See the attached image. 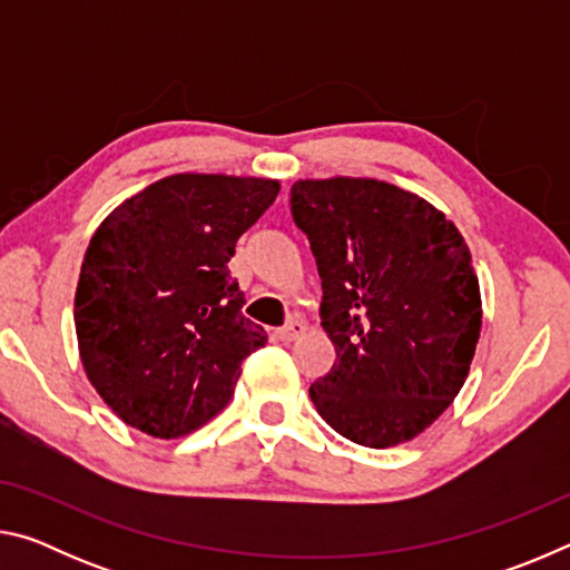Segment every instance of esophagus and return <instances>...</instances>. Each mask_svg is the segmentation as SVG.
I'll use <instances>...</instances> for the list:
<instances>
[{"mask_svg":"<svg viewBox=\"0 0 570 570\" xmlns=\"http://www.w3.org/2000/svg\"><path fill=\"white\" fill-rule=\"evenodd\" d=\"M304 334H306V324L302 320H292L286 326H282V330H278V340H282V342H296V340H302Z\"/></svg>","mask_w":570,"mask_h":570,"instance_id":"34e87169","label":"esophagus"}]
</instances>
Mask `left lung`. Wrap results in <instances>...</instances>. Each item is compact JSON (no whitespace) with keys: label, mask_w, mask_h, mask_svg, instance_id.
I'll return each mask as SVG.
<instances>
[{"label":"left lung","mask_w":570,"mask_h":570,"mask_svg":"<svg viewBox=\"0 0 570 570\" xmlns=\"http://www.w3.org/2000/svg\"><path fill=\"white\" fill-rule=\"evenodd\" d=\"M292 214L336 352L308 397L356 445L410 442L458 397L475 356L482 302L465 238L430 200L374 178L296 180Z\"/></svg>","instance_id":"left-lung-1"}]
</instances>
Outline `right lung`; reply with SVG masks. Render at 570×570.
Returning <instances> with one entry per match:
<instances>
[{
    "instance_id": "1",
    "label": "right lung",
    "mask_w": 570,
    "mask_h": 570,
    "mask_svg": "<svg viewBox=\"0 0 570 570\" xmlns=\"http://www.w3.org/2000/svg\"><path fill=\"white\" fill-rule=\"evenodd\" d=\"M278 180L176 173L110 210L75 292L82 370L102 402L150 438L204 428L234 397L240 362L266 344L240 314L228 262Z\"/></svg>"
}]
</instances>
